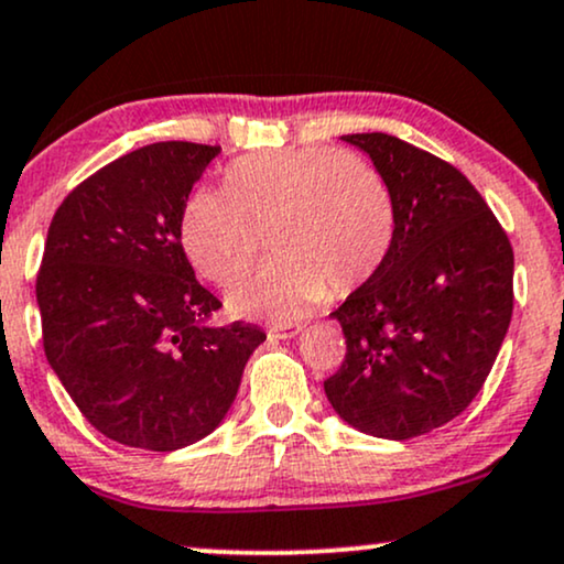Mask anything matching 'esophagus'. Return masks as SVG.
<instances>
[{
  "label": "esophagus",
  "mask_w": 564,
  "mask_h": 564,
  "mask_svg": "<svg viewBox=\"0 0 564 564\" xmlns=\"http://www.w3.org/2000/svg\"><path fill=\"white\" fill-rule=\"evenodd\" d=\"M301 332V326H274V329H269V339H293Z\"/></svg>",
  "instance_id": "1"
}]
</instances>
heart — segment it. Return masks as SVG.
<instances>
[{
  "instance_id": "1",
  "label": "heart",
  "mask_w": 564,
  "mask_h": 564,
  "mask_svg": "<svg viewBox=\"0 0 564 564\" xmlns=\"http://www.w3.org/2000/svg\"><path fill=\"white\" fill-rule=\"evenodd\" d=\"M225 189L187 198L180 238L200 276L229 284L268 235L278 259L227 293L238 318L295 322L329 288L345 295L366 284L392 250V191L345 151L314 145L246 156L225 172Z\"/></svg>"
}]
</instances>
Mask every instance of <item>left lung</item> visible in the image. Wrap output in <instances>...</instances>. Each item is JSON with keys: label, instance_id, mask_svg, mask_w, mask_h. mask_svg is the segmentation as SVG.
I'll use <instances>...</instances> for the list:
<instances>
[{"label": "left lung", "instance_id": "8db88e82", "mask_svg": "<svg viewBox=\"0 0 564 564\" xmlns=\"http://www.w3.org/2000/svg\"><path fill=\"white\" fill-rule=\"evenodd\" d=\"M343 141L371 156L394 200L381 269L332 318L347 352L324 381L347 426L413 440L481 392L512 318V246L463 172L387 133Z\"/></svg>", "mask_w": 564, "mask_h": 564}]
</instances>
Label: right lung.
Wrapping results in <instances>:
<instances>
[{
	"label": "right lung",
	"instance_id": "right-lung-1",
	"mask_svg": "<svg viewBox=\"0 0 564 564\" xmlns=\"http://www.w3.org/2000/svg\"><path fill=\"white\" fill-rule=\"evenodd\" d=\"M219 145L164 141L75 187L48 225L36 301L52 371L112 442L172 452L225 421L267 335L214 326L180 225Z\"/></svg>",
	"mask_w": 564,
	"mask_h": 564
}]
</instances>
